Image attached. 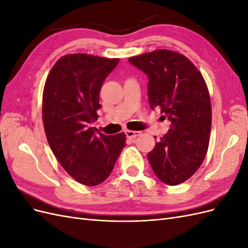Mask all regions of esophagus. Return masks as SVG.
I'll use <instances>...</instances> for the list:
<instances>
[{"label":"esophagus","instance_id":"obj_1","mask_svg":"<svg viewBox=\"0 0 248 248\" xmlns=\"http://www.w3.org/2000/svg\"><path fill=\"white\" fill-rule=\"evenodd\" d=\"M140 131H133V130H126L125 134L128 139H136L139 136H140Z\"/></svg>","mask_w":248,"mask_h":248}]
</instances>
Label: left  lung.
<instances>
[{
	"instance_id": "left-lung-1",
	"label": "left lung",
	"mask_w": 248,
	"mask_h": 248,
	"mask_svg": "<svg viewBox=\"0 0 248 248\" xmlns=\"http://www.w3.org/2000/svg\"><path fill=\"white\" fill-rule=\"evenodd\" d=\"M128 61L149 78L150 107L160 108L171 123L147 158L163 183L181 184L199 170L208 151L212 108L206 81L188 58L174 50L156 49Z\"/></svg>"
}]
</instances>
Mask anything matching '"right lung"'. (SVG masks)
Segmentation results:
<instances>
[{
    "instance_id": "obj_1",
    "label": "right lung",
    "mask_w": 248,
    "mask_h": 248,
    "mask_svg": "<svg viewBox=\"0 0 248 248\" xmlns=\"http://www.w3.org/2000/svg\"><path fill=\"white\" fill-rule=\"evenodd\" d=\"M118 63L119 59L65 55L44 85L42 120L48 145L63 169L87 186L109 176L125 147V133L106 136L90 127L98 119L103 81Z\"/></svg>"
}]
</instances>
